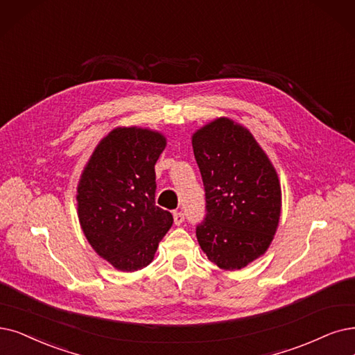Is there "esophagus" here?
I'll return each mask as SVG.
<instances>
[{"label": "esophagus", "instance_id": "obj_1", "mask_svg": "<svg viewBox=\"0 0 355 355\" xmlns=\"http://www.w3.org/2000/svg\"><path fill=\"white\" fill-rule=\"evenodd\" d=\"M173 221H175L176 225L182 224L183 221H185V214H183V212H180V211H175L173 212Z\"/></svg>", "mask_w": 355, "mask_h": 355}]
</instances>
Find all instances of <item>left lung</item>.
<instances>
[{"label":"left lung","mask_w":355,"mask_h":355,"mask_svg":"<svg viewBox=\"0 0 355 355\" xmlns=\"http://www.w3.org/2000/svg\"><path fill=\"white\" fill-rule=\"evenodd\" d=\"M205 191V217L196 237L211 262L240 269L271 245L281 214L274 166L252 134L220 118L192 137Z\"/></svg>","instance_id":"left-lung-1"}]
</instances>
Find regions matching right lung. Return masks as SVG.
I'll list each match as a JSON object with an SVG mask.
<instances>
[{"instance_id": "obj_1", "label": "right lung", "mask_w": 355, "mask_h": 355, "mask_svg": "<svg viewBox=\"0 0 355 355\" xmlns=\"http://www.w3.org/2000/svg\"><path fill=\"white\" fill-rule=\"evenodd\" d=\"M166 138L150 130L116 128L96 147L81 175L78 220L92 248L126 272L147 266L173 217L155 205L154 164Z\"/></svg>"}]
</instances>
